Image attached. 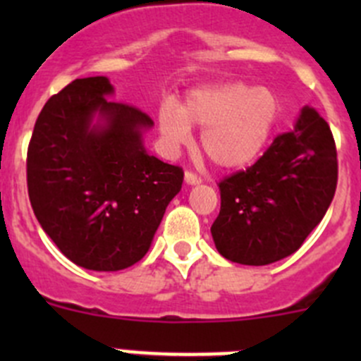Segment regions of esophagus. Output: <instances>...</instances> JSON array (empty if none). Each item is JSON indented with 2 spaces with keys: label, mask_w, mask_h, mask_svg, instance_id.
Instances as JSON below:
<instances>
[{
  "label": "esophagus",
  "mask_w": 361,
  "mask_h": 361,
  "mask_svg": "<svg viewBox=\"0 0 361 361\" xmlns=\"http://www.w3.org/2000/svg\"><path fill=\"white\" fill-rule=\"evenodd\" d=\"M185 181H187L188 185H197L201 183V176L199 174H195L194 171H185Z\"/></svg>",
  "instance_id": "esophagus-1"
}]
</instances>
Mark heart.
<instances>
[{
    "label": "heart",
    "mask_w": 361,
    "mask_h": 361,
    "mask_svg": "<svg viewBox=\"0 0 361 361\" xmlns=\"http://www.w3.org/2000/svg\"><path fill=\"white\" fill-rule=\"evenodd\" d=\"M279 115L281 101L274 90L228 82L194 90L180 110L164 104L159 129L173 148L188 143V127L201 129L204 155L214 166L239 169L264 152Z\"/></svg>",
    "instance_id": "obj_1"
}]
</instances>
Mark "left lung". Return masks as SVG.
Instances as JSON below:
<instances>
[{"mask_svg":"<svg viewBox=\"0 0 361 361\" xmlns=\"http://www.w3.org/2000/svg\"><path fill=\"white\" fill-rule=\"evenodd\" d=\"M337 150L329 123L304 108L253 166L218 181L220 214L211 225L221 257L267 265L302 246L337 188Z\"/></svg>","mask_w":361,"mask_h":361,"instance_id":"left-lung-1","label":"left lung"}]
</instances>
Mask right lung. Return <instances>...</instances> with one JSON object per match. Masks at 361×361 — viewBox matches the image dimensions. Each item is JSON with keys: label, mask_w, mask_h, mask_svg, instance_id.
Listing matches in <instances>:
<instances>
[{"label": "right lung", "mask_w": 361, "mask_h": 361, "mask_svg": "<svg viewBox=\"0 0 361 361\" xmlns=\"http://www.w3.org/2000/svg\"><path fill=\"white\" fill-rule=\"evenodd\" d=\"M106 76L76 78L36 118L27 147V194L43 231L73 264L120 271L147 255L183 169L148 155L152 118L108 99ZM107 118L90 129L93 113Z\"/></svg>", "instance_id": "add662e5"}]
</instances>
